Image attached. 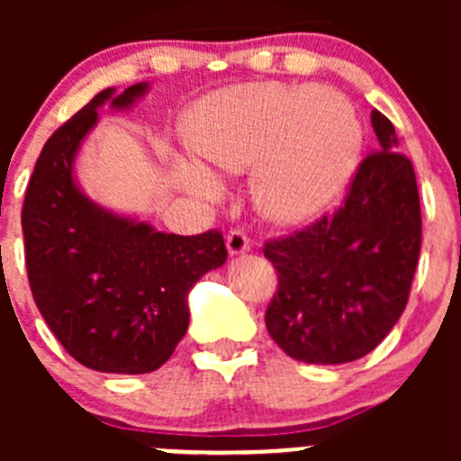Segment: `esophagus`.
I'll list each match as a JSON object with an SVG mask.
<instances>
[{"mask_svg": "<svg viewBox=\"0 0 461 461\" xmlns=\"http://www.w3.org/2000/svg\"><path fill=\"white\" fill-rule=\"evenodd\" d=\"M249 248H252L249 239L240 230H231L227 234V252H230V257H239V254L249 252Z\"/></svg>", "mask_w": 461, "mask_h": 461, "instance_id": "34e87169", "label": "esophagus"}]
</instances>
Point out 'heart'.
<instances>
[{
  "instance_id": "1",
  "label": "heart",
  "mask_w": 461,
  "mask_h": 461,
  "mask_svg": "<svg viewBox=\"0 0 461 461\" xmlns=\"http://www.w3.org/2000/svg\"><path fill=\"white\" fill-rule=\"evenodd\" d=\"M194 151L218 174L252 172V201L278 225L317 218L343 192L364 147V127L343 93L278 82L240 85L198 102L187 131ZM189 192L218 198L216 176L183 167Z\"/></svg>"
}]
</instances>
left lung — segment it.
<instances>
[{"label": "left lung", "instance_id": "8db88e82", "mask_svg": "<svg viewBox=\"0 0 461 461\" xmlns=\"http://www.w3.org/2000/svg\"><path fill=\"white\" fill-rule=\"evenodd\" d=\"M379 151L366 158L334 216L265 245L278 292L265 314L287 357L317 366L361 359L406 310L421 248L420 192L394 127L370 113Z\"/></svg>", "mask_w": 461, "mask_h": 461}]
</instances>
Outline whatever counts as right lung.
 <instances>
[{
	"instance_id": "right-lung-1",
	"label": "right lung",
	"mask_w": 461,
	"mask_h": 461,
	"mask_svg": "<svg viewBox=\"0 0 461 461\" xmlns=\"http://www.w3.org/2000/svg\"><path fill=\"white\" fill-rule=\"evenodd\" d=\"M149 82L97 93L41 149L26 189L22 230L37 310L68 355L97 373L160 368L189 325V292L227 260L218 231L178 236L91 201L77 183L82 142L97 111H127Z\"/></svg>"
}]
</instances>
